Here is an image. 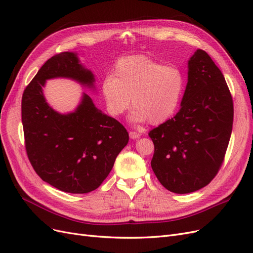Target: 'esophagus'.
I'll return each instance as SVG.
<instances>
[{
	"label": "esophagus",
	"instance_id": "obj_1",
	"mask_svg": "<svg viewBox=\"0 0 253 253\" xmlns=\"http://www.w3.org/2000/svg\"><path fill=\"white\" fill-rule=\"evenodd\" d=\"M128 135H129V138H131V139H137V138H139V137H140V133L134 132V131L129 132Z\"/></svg>",
	"mask_w": 253,
	"mask_h": 253
}]
</instances>
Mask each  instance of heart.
I'll return each mask as SVG.
<instances>
[{
  "label": "heart",
  "mask_w": 253,
  "mask_h": 253,
  "mask_svg": "<svg viewBox=\"0 0 253 253\" xmlns=\"http://www.w3.org/2000/svg\"><path fill=\"white\" fill-rule=\"evenodd\" d=\"M183 84L177 67L147 56H133L118 60L114 76L103 79L101 93L111 116H121L133 103L132 121L160 125L177 110Z\"/></svg>",
  "instance_id": "heart-1"
}]
</instances>
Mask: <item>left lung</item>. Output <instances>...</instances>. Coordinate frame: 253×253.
Segmentation results:
<instances>
[{
	"label": "left lung",
	"instance_id": "1",
	"mask_svg": "<svg viewBox=\"0 0 253 253\" xmlns=\"http://www.w3.org/2000/svg\"><path fill=\"white\" fill-rule=\"evenodd\" d=\"M188 83L175 116L150 131L151 167L162 185L186 194L206 187L224 162L233 125V100L224 75L203 49L188 63Z\"/></svg>",
	"mask_w": 253,
	"mask_h": 253
}]
</instances>
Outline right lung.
I'll use <instances>...</instances> for the list:
<instances>
[{"instance_id":"obj_1","label":"right lung","mask_w":253,"mask_h":253,"mask_svg":"<svg viewBox=\"0 0 253 253\" xmlns=\"http://www.w3.org/2000/svg\"><path fill=\"white\" fill-rule=\"evenodd\" d=\"M60 77L94 87V75L76 53L60 52L48 59L22 96L26 153L45 182L63 192L88 193L108 177L128 142V133L119 121L99 111L86 94L73 113L52 110L43 87L46 80Z\"/></svg>"}]
</instances>
